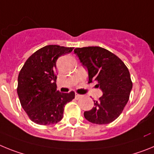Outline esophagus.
Here are the masks:
<instances>
[{"instance_id":"34e87169","label":"esophagus","mask_w":154,"mask_h":154,"mask_svg":"<svg viewBox=\"0 0 154 154\" xmlns=\"http://www.w3.org/2000/svg\"><path fill=\"white\" fill-rule=\"evenodd\" d=\"M81 97H82V95H81V94H76V95H75L76 99H79V98H81Z\"/></svg>"}]
</instances>
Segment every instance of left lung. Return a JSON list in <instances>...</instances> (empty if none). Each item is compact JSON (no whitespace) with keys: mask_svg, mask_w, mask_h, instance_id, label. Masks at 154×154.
Listing matches in <instances>:
<instances>
[{"mask_svg":"<svg viewBox=\"0 0 154 154\" xmlns=\"http://www.w3.org/2000/svg\"><path fill=\"white\" fill-rule=\"evenodd\" d=\"M74 53L88 69V83L96 81L103 92L93 109L84 112L85 118L98 125L112 122L129 101L133 88L129 69L114 53L99 46L76 48Z\"/></svg>","mask_w":154,"mask_h":154,"instance_id":"8db88e82","label":"left lung"}]
</instances>
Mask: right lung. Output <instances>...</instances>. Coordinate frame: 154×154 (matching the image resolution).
Wrapping results in <instances>:
<instances>
[{"label": "right lung", "instance_id": "1", "mask_svg": "<svg viewBox=\"0 0 154 154\" xmlns=\"http://www.w3.org/2000/svg\"><path fill=\"white\" fill-rule=\"evenodd\" d=\"M73 47L45 45L29 57L20 70L17 92L21 107L31 120L38 125H53L60 121L64 107L75 93L57 90V61Z\"/></svg>", "mask_w": 154, "mask_h": 154}]
</instances>
